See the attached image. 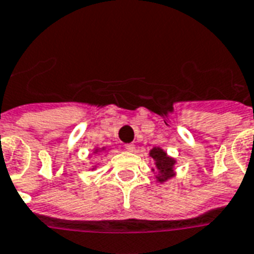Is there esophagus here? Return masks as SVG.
I'll return each instance as SVG.
<instances>
[{"label": "esophagus", "instance_id": "34e87169", "mask_svg": "<svg viewBox=\"0 0 254 254\" xmlns=\"http://www.w3.org/2000/svg\"><path fill=\"white\" fill-rule=\"evenodd\" d=\"M125 149H127V152H133V150H134V145H131V144L125 145Z\"/></svg>", "mask_w": 254, "mask_h": 254}]
</instances>
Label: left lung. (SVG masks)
<instances>
[{
    "mask_svg": "<svg viewBox=\"0 0 254 254\" xmlns=\"http://www.w3.org/2000/svg\"><path fill=\"white\" fill-rule=\"evenodd\" d=\"M149 156L153 158L154 161V177H156V183L164 184L166 181H169L170 179H173L176 176V164L177 160L173 157H170L169 154L160 146H154L150 149Z\"/></svg>",
    "mask_w": 254,
    "mask_h": 254,
    "instance_id": "1",
    "label": "left lung"
}]
</instances>
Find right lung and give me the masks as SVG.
Returning <instances> with one entry per match:
<instances>
[{"instance_id": "1", "label": "right lung", "mask_w": 254, "mask_h": 254, "mask_svg": "<svg viewBox=\"0 0 254 254\" xmlns=\"http://www.w3.org/2000/svg\"><path fill=\"white\" fill-rule=\"evenodd\" d=\"M106 150V148L105 146H104V148H100V146H96V148L93 149V153L92 154H90V156H93V154H98V153H104ZM90 169L92 170H94V169H97V165H93L92 168H90Z\"/></svg>"}]
</instances>
